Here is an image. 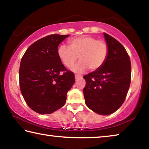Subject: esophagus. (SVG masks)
Returning a JSON list of instances; mask_svg holds the SVG:
<instances>
[{"label": "esophagus", "mask_w": 149, "mask_h": 149, "mask_svg": "<svg viewBox=\"0 0 149 149\" xmlns=\"http://www.w3.org/2000/svg\"><path fill=\"white\" fill-rule=\"evenodd\" d=\"M79 77H82L81 75H75V79H78V78H79Z\"/></svg>", "instance_id": "obj_1"}]
</instances>
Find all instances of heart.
I'll return each mask as SVG.
<instances>
[{
  "mask_svg": "<svg viewBox=\"0 0 149 149\" xmlns=\"http://www.w3.org/2000/svg\"><path fill=\"white\" fill-rule=\"evenodd\" d=\"M69 46L61 45L57 49V55L61 62L68 68L72 67L79 56L80 61L71 69L75 73H83L90 68L99 70L107 60L109 47L107 42L91 36L84 35L70 39Z\"/></svg>",
  "mask_w": 149,
  "mask_h": 149,
  "instance_id": "1",
  "label": "heart"
}]
</instances>
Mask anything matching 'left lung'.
<instances>
[{"label":"left lung","instance_id":"8db88e82","mask_svg":"<svg viewBox=\"0 0 149 149\" xmlns=\"http://www.w3.org/2000/svg\"><path fill=\"white\" fill-rule=\"evenodd\" d=\"M109 47L102 66L84 77L85 104L93 112L109 115L124 102L131 82V62L125 48L110 35L104 33Z\"/></svg>","mask_w":149,"mask_h":149}]
</instances>
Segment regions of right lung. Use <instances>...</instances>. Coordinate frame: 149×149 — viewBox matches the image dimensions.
<instances>
[{
    "mask_svg": "<svg viewBox=\"0 0 149 149\" xmlns=\"http://www.w3.org/2000/svg\"><path fill=\"white\" fill-rule=\"evenodd\" d=\"M68 37L54 34L40 39L30 45L21 60V93L29 107L40 114L62 108L75 83L74 74L66 70L57 55L58 45Z\"/></svg>",
    "mask_w": 149,
    "mask_h": 149,
    "instance_id": "right-lung-1",
    "label": "right lung"
}]
</instances>
